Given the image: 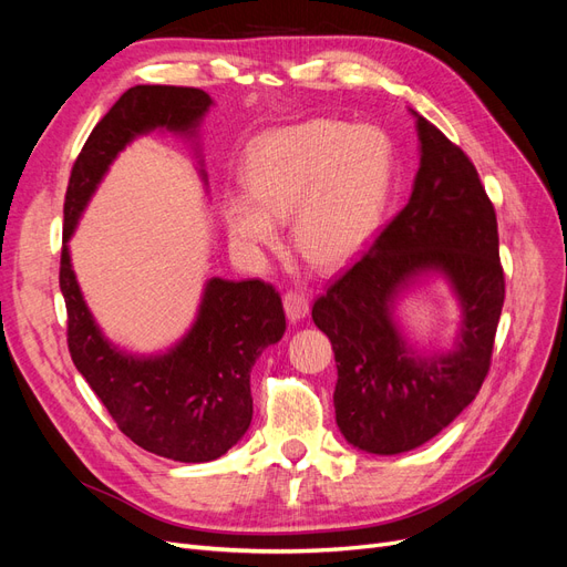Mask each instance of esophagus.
I'll return each instance as SVG.
<instances>
[{"label":"esophagus","instance_id":"1","mask_svg":"<svg viewBox=\"0 0 567 567\" xmlns=\"http://www.w3.org/2000/svg\"><path fill=\"white\" fill-rule=\"evenodd\" d=\"M284 310L290 323L302 321L307 315H310V302H307L305 296L300 293H286L284 296Z\"/></svg>","mask_w":567,"mask_h":567}]
</instances>
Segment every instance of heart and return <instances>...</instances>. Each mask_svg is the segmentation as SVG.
Instances as JSON below:
<instances>
[{
  "label": "heart",
  "mask_w": 567,
  "mask_h": 567,
  "mask_svg": "<svg viewBox=\"0 0 567 567\" xmlns=\"http://www.w3.org/2000/svg\"><path fill=\"white\" fill-rule=\"evenodd\" d=\"M390 179L392 148L381 130L315 117L257 136L244 165L246 192H227L219 213L248 257L277 248L281 221L293 217L298 252L338 269L371 244Z\"/></svg>",
  "instance_id": "heart-1"
}]
</instances>
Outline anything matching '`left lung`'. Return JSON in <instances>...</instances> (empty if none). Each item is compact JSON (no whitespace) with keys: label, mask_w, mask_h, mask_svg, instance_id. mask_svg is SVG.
<instances>
[{"label":"left lung","mask_w":567,"mask_h":567,"mask_svg":"<svg viewBox=\"0 0 567 567\" xmlns=\"http://www.w3.org/2000/svg\"><path fill=\"white\" fill-rule=\"evenodd\" d=\"M411 115L421 163L409 203L312 307L336 352L340 433L381 456L421 447L475 400L504 307L496 215L477 169L423 115ZM431 278L447 282L460 305L450 351L419 349L396 317L405 293Z\"/></svg>","instance_id":"1"}]
</instances>
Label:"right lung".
I'll return each mask as SVG.
<instances>
[{
  "label": "right lung",
  "instance_id": "1",
  "mask_svg": "<svg viewBox=\"0 0 567 567\" xmlns=\"http://www.w3.org/2000/svg\"><path fill=\"white\" fill-rule=\"evenodd\" d=\"M215 106L194 87L136 84L101 117L78 156L63 205L61 293L68 310V350L82 379L134 444L182 463L215 461L246 435L252 421L250 371L265 348L279 342L286 315L265 281H205L194 323L163 352H127L106 338L84 302L71 241L109 167L134 140L169 132L192 142L200 161V125Z\"/></svg>",
  "mask_w": 567,
  "mask_h": 567
}]
</instances>
